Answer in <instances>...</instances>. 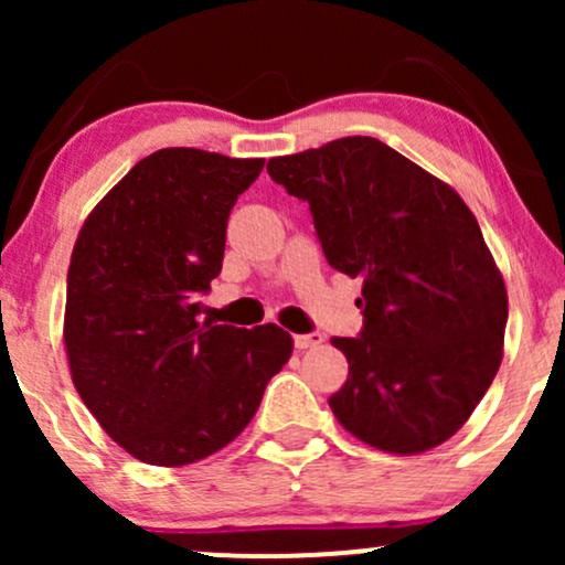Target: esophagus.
Masks as SVG:
<instances>
[{
    "label": "esophagus",
    "instance_id": "1",
    "mask_svg": "<svg viewBox=\"0 0 565 565\" xmlns=\"http://www.w3.org/2000/svg\"><path fill=\"white\" fill-rule=\"evenodd\" d=\"M321 342H323V334H319V332H310V334H295V348H297V350L319 348Z\"/></svg>",
    "mask_w": 565,
    "mask_h": 565
}]
</instances>
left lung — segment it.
Masks as SVG:
<instances>
[{"label":"left lung","mask_w":565,"mask_h":565,"mask_svg":"<svg viewBox=\"0 0 565 565\" xmlns=\"http://www.w3.org/2000/svg\"><path fill=\"white\" fill-rule=\"evenodd\" d=\"M268 174L308 201L327 263L364 281V327L332 340L348 359L334 417L391 454L444 444L489 391L508 323V291L468 204L361 135L270 159Z\"/></svg>","instance_id":"1"}]
</instances>
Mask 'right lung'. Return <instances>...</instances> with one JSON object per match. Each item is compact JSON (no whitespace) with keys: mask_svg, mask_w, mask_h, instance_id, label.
Listing matches in <instances>:
<instances>
[{"mask_svg":"<svg viewBox=\"0 0 565 565\" xmlns=\"http://www.w3.org/2000/svg\"><path fill=\"white\" fill-rule=\"evenodd\" d=\"M263 159L161 148L95 206L66 284L71 377L103 430L140 462L178 468L249 425L291 355L276 323L199 321L225 228Z\"/></svg>","mask_w":565,"mask_h":565,"instance_id":"obj_1","label":"right lung"}]
</instances>
